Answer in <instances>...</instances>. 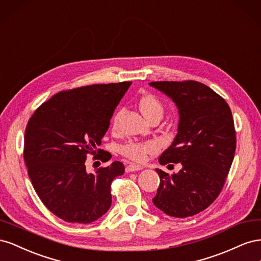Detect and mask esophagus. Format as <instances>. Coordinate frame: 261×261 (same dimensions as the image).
<instances>
[{"label": "esophagus", "mask_w": 261, "mask_h": 261, "mask_svg": "<svg viewBox=\"0 0 261 261\" xmlns=\"http://www.w3.org/2000/svg\"><path fill=\"white\" fill-rule=\"evenodd\" d=\"M139 170H143V167H140V165L137 164H128L127 167H126V172H135Z\"/></svg>", "instance_id": "34e87169"}]
</instances>
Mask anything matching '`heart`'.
<instances>
[{
	"label": "heart",
	"mask_w": 261,
	"mask_h": 261,
	"mask_svg": "<svg viewBox=\"0 0 261 261\" xmlns=\"http://www.w3.org/2000/svg\"><path fill=\"white\" fill-rule=\"evenodd\" d=\"M139 108L143 114L150 120L153 116H162L163 114V103L161 100L155 97L154 94H145L139 100ZM121 116V110L117 111L111 121L112 128L116 129L118 125V120ZM159 150V145L153 140L148 141H129L120 148L121 153L129 160L136 162H144L147 160L148 155L155 153Z\"/></svg>",
	"instance_id": "1"
}]
</instances>
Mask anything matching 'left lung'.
Masks as SVG:
<instances>
[{"label": "left lung", "mask_w": 261, "mask_h": 261, "mask_svg": "<svg viewBox=\"0 0 261 261\" xmlns=\"http://www.w3.org/2000/svg\"><path fill=\"white\" fill-rule=\"evenodd\" d=\"M150 86L174 101L179 114L177 135L159 162L181 164L172 175L155 169L160 185L152 201L170 217H192L217 199L231 169L236 149L231 109L199 82H152Z\"/></svg>", "instance_id": "1"}]
</instances>
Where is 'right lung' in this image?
Segmentation results:
<instances>
[{"label": "right lung", "mask_w": 261, "mask_h": 261, "mask_svg": "<svg viewBox=\"0 0 261 261\" xmlns=\"http://www.w3.org/2000/svg\"><path fill=\"white\" fill-rule=\"evenodd\" d=\"M132 82L98 84L63 90L39 107L25 132L23 160L44 206L70 223H91L111 207L112 180L125 168L120 161L86 171V158L107 162L98 149L118 102Z\"/></svg>", "instance_id": "1"}]
</instances>
